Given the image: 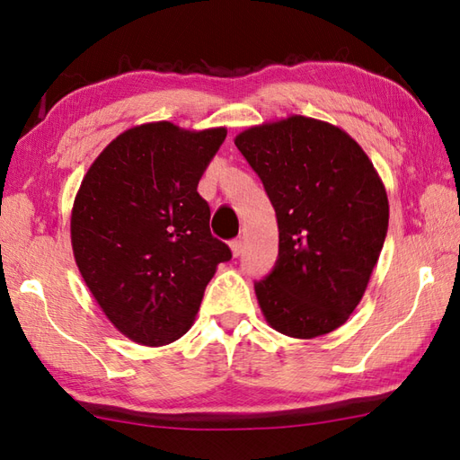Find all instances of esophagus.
I'll return each mask as SVG.
<instances>
[{
	"mask_svg": "<svg viewBox=\"0 0 460 460\" xmlns=\"http://www.w3.org/2000/svg\"><path fill=\"white\" fill-rule=\"evenodd\" d=\"M229 245H231V251H233V257H239L241 251H243V241L241 239H233Z\"/></svg>",
	"mask_w": 460,
	"mask_h": 460,
	"instance_id": "1",
	"label": "esophagus"
}]
</instances>
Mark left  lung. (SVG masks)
Masks as SVG:
<instances>
[{"mask_svg":"<svg viewBox=\"0 0 460 460\" xmlns=\"http://www.w3.org/2000/svg\"><path fill=\"white\" fill-rule=\"evenodd\" d=\"M279 223V257L255 280L262 314L280 334L316 338L344 324L364 296L387 235V193L366 152L305 116L235 138Z\"/></svg>","mask_w":460,"mask_h":460,"instance_id":"1","label":"left lung"}]
</instances>
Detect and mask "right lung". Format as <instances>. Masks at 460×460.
Instances as JSON below:
<instances>
[{"label": "right lung", "instance_id": "add662e5", "mask_svg": "<svg viewBox=\"0 0 460 460\" xmlns=\"http://www.w3.org/2000/svg\"><path fill=\"white\" fill-rule=\"evenodd\" d=\"M227 130L136 126L112 140L76 193V267L124 336L162 346L188 332L227 243L211 235L198 183Z\"/></svg>", "mask_w": 460, "mask_h": 460}]
</instances>
